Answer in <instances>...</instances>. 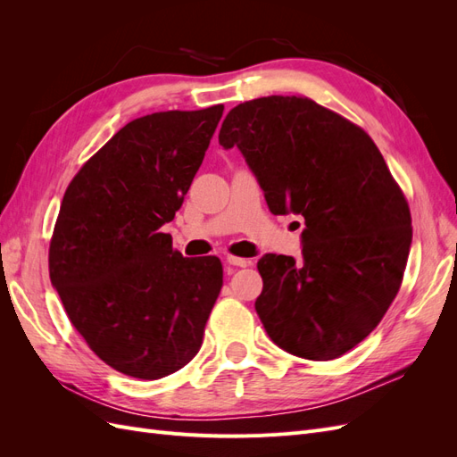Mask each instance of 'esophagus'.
Masks as SVG:
<instances>
[{"mask_svg":"<svg viewBox=\"0 0 457 457\" xmlns=\"http://www.w3.org/2000/svg\"><path fill=\"white\" fill-rule=\"evenodd\" d=\"M227 262L232 267H250L253 265V261L250 259H242V257H234V255H227Z\"/></svg>","mask_w":457,"mask_h":457,"instance_id":"34e87169","label":"esophagus"}]
</instances>
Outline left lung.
<instances>
[{"instance_id": "left-lung-1", "label": "left lung", "mask_w": 457, "mask_h": 457, "mask_svg": "<svg viewBox=\"0 0 457 457\" xmlns=\"http://www.w3.org/2000/svg\"><path fill=\"white\" fill-rule=\"evenodd\" d=\"M219 145L237 146L274 215L305 217L303 259L262 255L255 311L289 354L334 361L376 328L403 284L410 207L370 135L307 96L234 106Z\"/></svg>"}]
</instances>
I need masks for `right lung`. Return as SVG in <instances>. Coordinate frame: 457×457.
Segmentation results:
<instances>
[{"label":"right lung","mask_w":457,"mask_h":457,"mask_svg":"<svg viewBox=\"0 0 457 457\" xmlns=\"http://www.w3.org/2000/svg\"><path fill=\"white\" fill-rule=\"evenodd\" d=\"M223 110L129 121L64 192L51 284L89 349L126 376L165 378L202 347L223 267L217 257H183L162 227L183 205Z\"/></svg>","instance_id":"right-lung-1"}]
</instances>
